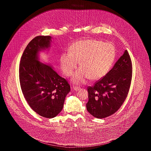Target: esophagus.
<instances>
[{"label":"esophagus","mask_w":151,"mask_h":151,"mask_svg":"<svg viewBox=\"0 0 151 151\" xmlns=\"http://www.w3.org/2000/svg\"><path fill=\"white\" fill-rule=\"evenodd\" d=\"M73 90H75V91H79V90L80 89V88L79 87V86H73Z\"/></svg>","instance_id":"1"}]
</instances>
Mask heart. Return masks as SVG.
I'll use <instances>...</instances> for the list:
<instances>
[{"instance_id":"b5f03b06","label":"heart","mask_w":151,"mask_h":151,"mask_svg":"<svg viewBox=\"0 0 151 151\" xmlns=\"http://www.w3.org/2000/svg\"><path fill=\"white\" fill-rule=\"evenodd\" d=\"M116 52L111 43L94 40H81L73 43L68 53L63 54L59 59L61 70L66 76L72 75L77 68L72 81L75 84L83 83L88 78L97 80L105 76L115 61Z\"/></svg>"}]
</instances>
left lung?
<instances>
[{"label": "left lung", "mask_w": 151, "mask_h": 151, "mask_svg": "<svg viewBox=\"0 0 151 151\" xmlns=\"http://www.w3.org/2000/svg\"><path fill=\"white\" fill-rule=\"evenodd\" d=\"M132 78V63L127 51L108 73L93 86L88 88V111L97 118L112 115L127 97Z\"/></svg>", "instance_id": "left-lung-1"}]
</instances>
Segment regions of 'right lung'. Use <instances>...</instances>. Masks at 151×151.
<instances>
[{"label": "right lung", "mask_w": 151, "mask_h": 151, "mask_svg": "<svg viewBox=\"0 0 151 151\" xmlns=\"http://www.w3.org/2000/svg\"><path fill=\"white\" fill-rule=\"evenodd\" d=\"M51 36H37L27 45L22 55L19 79L22 93L38 114L52 118L62 111L70 86L50 64L40 61V53L49 50Z\"/></svg>", "instance_id": "add662e5"}]
</instances>
